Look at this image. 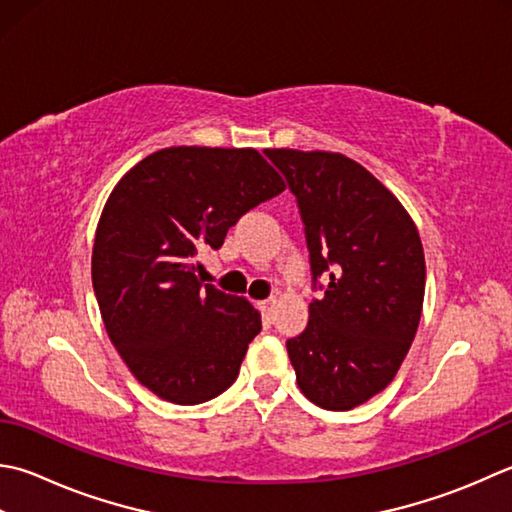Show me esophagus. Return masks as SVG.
<instances>
[{
	"label": "esophagus",
	"instance_id": "34e87169",
	"mask_svg": "<svg viewBox=\"0 0 512 512\" xmlns=\"http://www.w3.org/2000/svg\"><path fill=\"white\" fill-rule=\"evenodd\" d=\"M275 304H277V299H273V297H270V299H266V302L259 304V306H262V310H264L268 319H273V315H275Z\"/></svg>",
	"mask_w": 512,
	"mask_h": 512
}]
</instances>
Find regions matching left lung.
I'll return each mask as SVG.
<instances>
[{
	"mask_svg": "<svg viewBox=\"0 0 512 512\" xmlns=\"http://www.w3.org/2000/svg\"><path fill=\"white\" fill-rule=\"evenodd\" d=\"M306 226L313 279L308 326L286 342L297 386L326 410H350L393 382L424 306L426 262L402 202L342 153L268 148Z\"/></svg>",
	"mask_w": 512,
	"mask_h": 512,
	"instance_id": "1",
	"label": "left lung"
}]
</instances>
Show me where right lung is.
<instances>
[{
    "mask_svg": "<svg viewBox=\"0 0 512 512\" xmlns=\"http://www.w3.org/2000/svg\"><path fill=\"white\" fill-rule=\"evenodd\" d=\"M286 188L255 148L170 146L108 195L95 230L93 288L130 373L166 402L193 406L235 382L262 315L195 275L250 208Z\"/></svg>",
    "mask_w": 512,
    "mask_h": 512,
    "instance_id": "obj_1",
    "label": "right lung"
}]
</instances>
